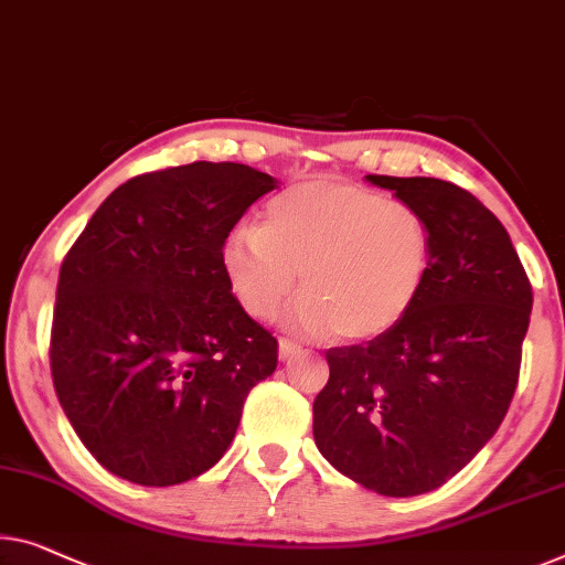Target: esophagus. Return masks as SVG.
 <instances>
[{
	"instance_id": "esophagus-1",
	"label": "esophagus",
	"mask_w": 565,
	"mask_h": 565,
	"mask_svg": "<svg viewBox=\"0 0 565 565\" xmlns=\"http://www.w3.org/2000/svg\"><path fill=\"white\" fill-rule=\"evenodd\" d=\"M299 344L297 342H291V340H286V337H281L279 340V358L281 360H291L294 355H299Z\"/></svg>"
}]
</instances>
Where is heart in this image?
I'll use <instances>...</instances> for the list:
<instances>
[{"mask_svg":"<svg viewBox=\"0 0 565 565\" xmlns=\"http://www.w3.org/2000/svg\"><path fill=\"white\" fill-rule=\"evenodd\" d=\"M434 264V233L411 202L358 184L315 177L281 190L260 228L223 243V271L246 315L271 319L297 289L289 311L301 332L373 340L416 305Z\"/></svg>","mask_w":565,"mask_h":565,"instance_id":"heart-1","label":"heart"}]
</instances>
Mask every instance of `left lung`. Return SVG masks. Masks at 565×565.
<instances>
[{
  "label": "left lung",
  "mask_w": 565,
  "mask_h": 565,
  "mask_svg": "<svg viewBox=\"0 0 565 565\" xmlns=\"http://www.w3.org/2000/svg\"><path fill=\"white\" fill-rule=\"evenodd\" d=\"M434 233V264L406 317L367 344L327 350L315 441L385 498L431 492L492 439L518 388L533 286L504 225L436 177L367 174Z\"/></svg>",
  "instance_id": "1"
}]
</instances>
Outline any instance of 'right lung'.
<instances>
[{"label":"right lung","mask_w":565,"mask_h":565,"mask_svg":"<svg viewBox=\"0 0 565 565\" xmlns=\"http://www.w3.org/2000/svg\"><path fill=\"white\" fill-rule=\"evenodd\" d=\"M271 174L192 162L131 177L67 250L50 370L83 446L111 475L170 487L228 449L279 342L233 297L223 243Z\"/></svg>","instance_id":"right-lung-1"}]
</instances>
